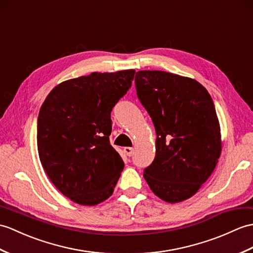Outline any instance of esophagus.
<instances>
[{"label": "esophagus", "instance_id": "34e87169", "mask_svg": "<svg viewBox=\"0 0 253 253\" xmlns=\"http://www.w3.org/2000/svg\"><path fill=\"white\" fill-rule=\"evenodd\" d=\"M124 152H125V154H126L127 156H131V155L133 154V149H132V148H129V146H127V148L124 149Z\"/></svg>", "mask_w": 253, "mask_h": 253}]
</instances>
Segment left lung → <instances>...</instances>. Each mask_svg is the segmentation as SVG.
<instances>
[{
	"instance_id": "1",
	"label": "left lung",
	"mask_w": 253,
	"mask_h": 253,
	"mask_svg": "<svg viewBox=\"0 0 253 253\" xmlns=\"http://www.w3.org/2000/svg\"><path fill=\"white\" fill-rule=\"evenodd\" d=\"M134 82L157 136L155 158L143 177L163 201H186L208 180L221 155L212 99L197 81L173 73L144 70Z\"/></svg>"
}]
</instances>
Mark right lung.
I'll return each instance as SVG.
<instances>
[{"label": "right lung", "instance_id": "1", "mask_svg": "<svg viewBox=\"0 0 253 253\" xmlns=\"http://www.w3.org/2000/svg\"><path fill=\"white\" fill-rule=\"evenodd\" d=\"M134 73L92 72L64 81L41 107L40 161L52 184L76 204L95 206L114 192L124 162L110 144L111 112Z\"/></svg>", "mask_w": 253, "mask_h": 253}]
</instances>
